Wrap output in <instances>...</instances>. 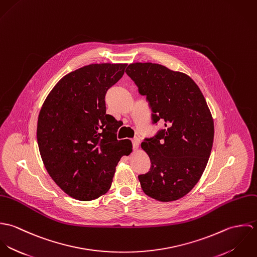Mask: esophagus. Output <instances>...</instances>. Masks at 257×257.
Here are the masks:
<instances>
[{"mask_svg":"<svg viewBox=\"0 0 257 257\" xmlns=\"http://www.w3.org/2000/svg\"><path fill=\"white\" fill-rule=\"evenodd\" d=\"M132 143H133V147H134V149L136 150V149H138L139 147H140L141 140H140V138H135V139H133V140H132Z\"/></svg>","mask_w":257,"mask_h":257,"instance_id":"obj_1","label":"esophagus"}]
</instances>
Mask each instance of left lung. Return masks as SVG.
Returning a JSON list of instances; mask_svg holds the SVG:
<instances>
[{"label": "left lung", "mask_w": 257, "mask_h": 257, "mask_svg": "<svg viewBox=\"0 0 257 257\" xmlns=\"http://www.w3.org/2000/svg\"><path fill=\"white\" fill-rule=\"evenodd\" d=\"M125 73L147 97L152 122L164 128L145 139L151 166L139 180L147 196L178 200L201 178L213 147L214 121L197 84L186 74L155 63L130 64Z\"/></svg>", "instance_id": "left-lung-1"}]
</instances>
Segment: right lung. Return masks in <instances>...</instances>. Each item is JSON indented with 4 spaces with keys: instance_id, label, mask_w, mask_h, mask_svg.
<instances>
[{
    "instance_id": "obj_1",
    "label": "right lung",
    "mask_w": 257,
    "mask_h": 257,
    "mask_svg": "<svg viewBox=\"0 0 257 257\" xmlns=\"http://www.w3.org/2000/svg\"><path fill=\"white\" fill-rule=\"evenodd\" d=\"M125 67L91 64L67 74L39 112L37 138L43 164L52 180L76 200L105 194L117 162L133 150L131 141L116 139L117 121L106 113L105 102Z\"/></svg>"
}]
</instances>
